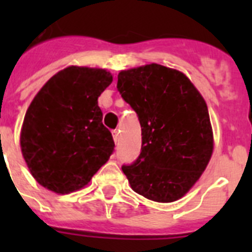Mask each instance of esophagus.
<instances>
[{
  "label": "esophagus",
  "mask_w": 252,
  "mask_h": 252,
  "mask_svg": "<svg viewBox=\"0 0 252 252\" xmlns=\"http://www.w3.org/2000/svg\"><path fill=\"white\" fill-rule=\"evenodd\" d=\"M119 131L117 130H112V136H113V140H115V142L119 141Z\"/></svg>",
  "instance_id": "obj_1"
}]
</instances>
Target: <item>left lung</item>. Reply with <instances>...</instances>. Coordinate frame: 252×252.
Wrapping results in <instances>:
<instances>
[{"instance_id":"left-lung-1","label":"left lung","mask_w":252,"mask_h":252,"mask_svg":"<svg viewBox=\"0 0 252 252\" xmlns=\"http://www.w3.org/2000/svg\"><path fill=\"white\" fill-rule=\"evenodd\" d=\"M117 91L139 117L141 153L122 171L131 188L161 203L183 197L213 151L207 104L183 73L159 64L122 70Z\"/></svg>"}]
</instances>
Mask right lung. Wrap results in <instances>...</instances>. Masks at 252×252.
Wrapping results in <instances>:
<instances>
[{
	"instance_id": "add662e5",
	"label": "right lung",
	"mask_w": 252,
	"mask_h": 252,
	"mask_svg": "<svg viewBox=\"0 0 252 252\" xmlns=\"http://www.w3.org/2000/svg\"><path fill=\"white\" fill-rule=\"evenodd\" d=\"M112 75L69 66L51 77L26 111L21 151L39 184L59 194L83 188L115 150L98 97Z\"/></svg>"
}]
</instances>
